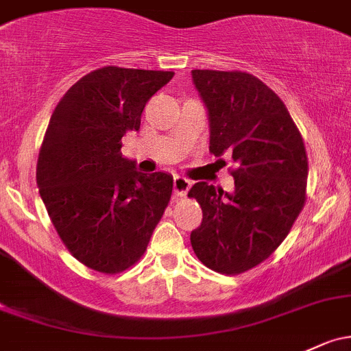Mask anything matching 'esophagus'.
<instances>
[{
    "instance_id": "obj_1",
    "label": "esophagus",
    "mask_w": 351,
    "mask_h": 351,
    "mask_svg": "<svg viewBox=\"0 0 351 351\" xmlns=\"http://www.w3.org/2000/svg\"><path fill=\"white\" fill-rule=\"evenodd\" d=\"M191 189V180L187 179V177H182V176H176L174 177V192L176 195H186L187 191Z\"/></svg>"
}]
</instances>
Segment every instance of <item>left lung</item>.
I'll return each instance as SVG.
<instances>
[{"instance_id":"8db88e82","label":"left lung","mask_w":351,"mask_h":351,"mask_svg":"<svg viewBox=\"0 0 351 351\" xmlns=\"http://www.w3.org/2000/svg\"><path fill=\"white\" fill-rule=\"evenodd\" d=\"M209 115V150L232 154L234 192L207 182L191 187L202 222L191 244L221 274L258 266L285 241L306 201L308 157L288 108L246 71L192 70Z\"/></svg>"}]
</instances>
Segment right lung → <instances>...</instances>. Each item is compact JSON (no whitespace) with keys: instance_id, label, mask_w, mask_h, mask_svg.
<instances>
[{"instance_id":"1","label":"right lung","mask_w":351,"mask_h":351,"mask_svg":"<svg viewBox=\"0 0 351 351\" xmlns=\"http://www.w3.org/2000/svg\"><path fill=\"white\" fill-rule=\"evenodd\" d=\"M172 77L104 66L82 77L51 114L36 164L40 195L63 244L99 273L135 265L171 201L172 176L142 174L120 149Z\"/></svg>"}]
</instances>
